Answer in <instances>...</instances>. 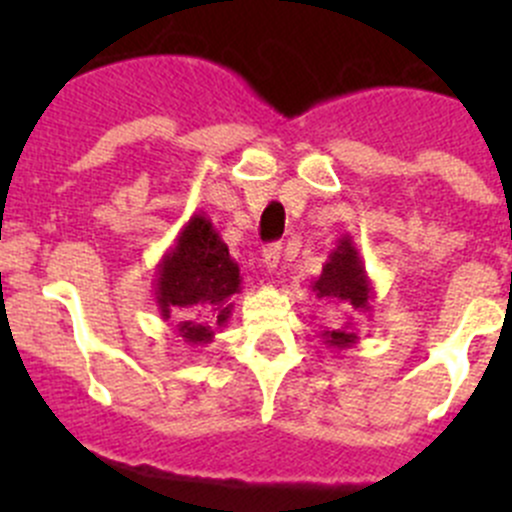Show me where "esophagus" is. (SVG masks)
I'll return each mask as SVG.
<instances>
[{"label":"esophagus","instance_id":"obj_1","mask_svg":"<svg viewBox=\"0 0 512 512\" xmlns=\"http://www.w3.org/2000/svg\"><path fill=\"white\" fill-rule=\"evenodd\" d=\"M280 257H282L280 242H275V245H267L265 250H262V265H265L267 270H275V267L280 265Z\"/></svg>","mask_w":512,"mask_h":512}]
</instances>
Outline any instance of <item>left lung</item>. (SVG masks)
Wrapping results in <instances>:
<instances>
[{"label": "left lung", "instance_id": "8db88e82", "mask_svg": "<svg viewBox=\"0 0 512 512\" xmlns=\"http://www.w3.org/2000/svg\"><path fill=\"white\" fill-rule=\"evenodd\" d=\"M312 292L329 304H342L352 312L369 314L371 302H374V282L366 275V267L361 262L359 250L354 245L352 235L339 237L337 247L329 252L327 262L322 265V275L314 277ZM319 337L332 349H352L359 337H356L354 322H344L342 327H324Z\"/></svg>", "mask_w": 512, "mask_h": 512}]
</instances>
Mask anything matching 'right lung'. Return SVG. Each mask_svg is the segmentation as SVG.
Segmentation results:
<instances>
[{"label": "right lung", "mask_w": 512, "mask_h": 512, "mask_svg": "<svg viewBox=\"0 0 512 512\" xmlns=\"http://www.w3.org/2000/svg\"><path fill=\"white\" fill-rule=\"evenodd\" d=\"M153 285L160 319L173 317L190 347H208L232 317L242 277L213 220L195 213L160 257Z\"/></svg>", "instance_id": "right-lung-1"}]
</instances>
